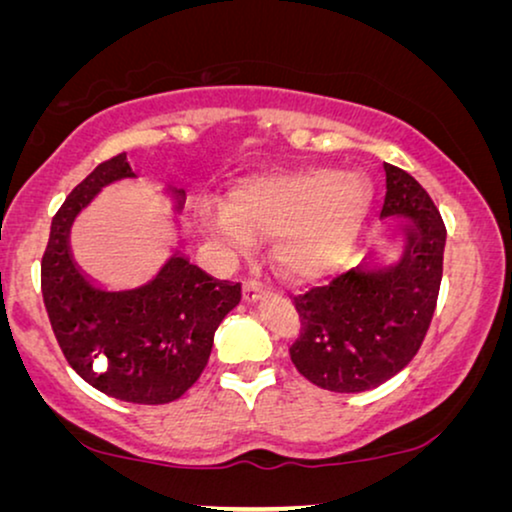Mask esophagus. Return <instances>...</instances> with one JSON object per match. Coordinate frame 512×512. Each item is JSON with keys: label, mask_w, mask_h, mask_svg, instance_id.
Returning <instances> with one entry per match:
<instances>
[{"label": "esophagus", "mask_w": 512, "mask_h": 512, "mask_svg": "<svg viewBox=\"0 0 512 512\" xmlns=\"http://www.w3.org/2000/svg\"><path fill=\"white\" fill-rule=\"evenodd\" d=\"M242 296L247 303H256V300H261L265 296V284L258 282V279H249V282H244L242 286Z\"/></svg>", "instance_id": "34e87169"}]
</instances>
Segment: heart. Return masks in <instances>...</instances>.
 <instances>
[{"label": "heart", "mask_w": 512, "mask_h": 512, "mask_svg": "<svg viewBox=\"0 0 512 512\" xmlns=\"http://www.w3.org/2000/svg\"><path fill=\"white\" fill-rule=\"evenodd\" d=\"M373 209V184L361 172L326 165L268 170L235 181L228 205H202L200 216L223 244L244 249L272 237L284 275L310 282L349 256Z\"/></svg>", "instance_id": "heart-1"}]
</instances>
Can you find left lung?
I'll use <instances>...</instances> for the list:
<instances>
[{"label":"left lung","mask_w":512,"mask_h":512,"mask_svg":"<svg viewBox=\"0 0 512 512\" xmlns=\"http://www.w3.org/2000/svg\"><path fill=\"white\" fill-rule=\"evenodd\" d=\"M382 219L403 235L396 261L373 249L361 265L296 300L298 373L321 389L359 394L391 380L415 359L429 331L443 279L445 223L429 193L401 167L384 163Z\"/></svg>","instance_id":"1"}]
</instances>
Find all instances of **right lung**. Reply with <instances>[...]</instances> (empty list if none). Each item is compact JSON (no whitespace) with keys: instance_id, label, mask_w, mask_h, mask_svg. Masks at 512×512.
Returning a JSON list of instances; mask_svg holds the SVG:
<instances>
[{"instance_id":"obj_1","label":"right lung","mask_w":512,"mask_h":512,"mask_svg":"<svg viewBox=\"0 0 512 512\" xmlns=\"http://www.w3.org/2000/svg\"><path fill=\"white\" fill-rule=\"evenodd\" d=\"M135 177L121 153L67 195L41 258V293L62 354L90 387L125 403L163 405L198 382L216 328L240 303L242 289L209 277L179 251L151 282L121 291L97 286L76 265L69 247L76 216L104 186ZM165 193L181 212L186 193L172 186Z\"/></svg>"}]
</instances>
